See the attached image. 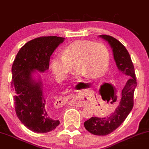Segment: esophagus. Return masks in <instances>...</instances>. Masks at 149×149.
Here are the masks:
<instances>
[{"label":"esophagus","mask_w":149,"mask_h":149,"mask_svg":"<svg viewBox=\"0 0 149 149\" xmlns=\"http://www.w3.org/2000/svg\"><path fill=\"white\" fill-rule=\"evenodd\" d=\"M62 101H63V100H62Z\"/></svg>","instance_id":"34e87169"}]
</instances>
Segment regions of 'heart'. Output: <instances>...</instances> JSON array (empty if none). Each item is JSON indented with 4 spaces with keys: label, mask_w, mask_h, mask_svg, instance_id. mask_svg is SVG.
<instances>
[{
    "label": "heart",
    "mask_w": 149,
    "mask_h": 149,
    "mask_svg": "<svg viewBox=\"0 0 149 149\" xmlns=\"http://www.w3.org/2000/svg\"><path fill=\"white\" fill-rule=\"evenodd\" d=\"M109 52L102 43L77 41L64 49L62 56H55L51 60V69L55 77L63 80L73 72L74 67L79 75L90 78L102 76L108 70Z\"/></svg>",
    "instance_id": "1"
}]
</instances>
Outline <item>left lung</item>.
I'll list each match as a JSON object with an SVG mask.
<instances>
[{
    "label": "left lung",
    "mask_w": 149,
    "mask_h": 149,
    "mask_svg": "<svg viewBox=\"0 0 149 149\" xmlns=\"http://www.w3.org/2000/svg\"><path fill=\"white\" fill-rule=\"evenodd\" d=\"M100 37L108 42L113 50V57L118 69L129 78L122 90V97L118 106L109 117H92L84 123L87 131L97 136H106L118 128L125 120L133 107V95L136 89V73L128 50L122 44L108 35H100Z\"/></svg>",
    "instance_id": "8db88e82"
}]
</instances>
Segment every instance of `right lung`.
Segmentation results:
<instances>
[{"label":"right lung","instance_id":"obj_1","mask_svg":"<svg viewBox=\"0 0 149 149\" xmlns=\"http://www.w3.org/2000/svg\"><path fill=\"white\" fill-rule=\"evenodd\" d=\"M64 40L63 37L50 36L29 41L18 51L12 65L11 86L16 115L35 133H48L59 125L54 118L55 113L49 110L42 82L33 78V73L48 70L50 56Z\"/></svg>","mask_w":149,"mask_h":149}]
</instances>
